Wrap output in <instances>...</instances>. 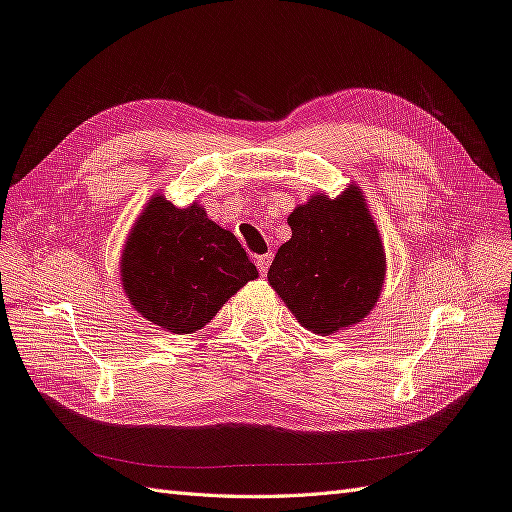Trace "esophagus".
I'll use <instances>...</instances> for the list:
<instances>
[{
  "label": "esophagus",
  "instance_id": "esophagus-1",
  "mask_svg": "<svg viewBox=\"0 0 512 512\" xmlns=\"http://www.w3.org/2000/svg\"><path fill=\"white\" fill-rule=\"evenodd\" d=\"M271 260H273V254H271V252H269V254H263V256H256V267H258L260 273H263V276L269 271Z\"/></svg>",
  "mask_w": 512,
  "mask_h": 512
}]
</instances>
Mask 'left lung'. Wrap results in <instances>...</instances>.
Segmentation results:
<instances>
[{"label":"left lung","mask_w":512,"mask_h":512,"mask_svg":"<svg viewBox=\"0 0 512 512\" xmlns=\"http://www.w3.org/2000/svg\"><path fill=\"white\" fill-rule=\"evenodd\" d=\"M291 239L280 245L267 280L310 332L328 336L363 321L378 304L386 254L358 184L330 197L313 193L289 215Z\"/></svg>","instance_id":"obj_1"}]
</instances>
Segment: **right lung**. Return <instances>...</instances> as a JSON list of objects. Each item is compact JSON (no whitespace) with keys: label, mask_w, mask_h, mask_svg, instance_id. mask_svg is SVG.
Wrapping results in <instances>:
<instances>
[{"label":"right lung","mask_w":512,"mask_h":512,"mask_svg":"<svg viewBox=\"0 0 512 512\" xmlns=\"http://www.w3.org/2000/svg\"><path fill=\"white\" fill-rule=\"evenodd\" d=\"M121 284L132 308L173 334H193L258 271L236 236L202 204L176 206L156 193L121 252Z\"/></svg>","instance_id":"right-lung-1"}]
</instances>
